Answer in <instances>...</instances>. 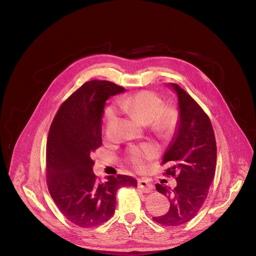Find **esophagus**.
<instances>
[{
    "mask_svg": "<svg viewBox=\"0 0 256 256\" xmlns=\"http://www.w3.org/2000/svg\"><path fill=\"white\" fill-rule=\"evenodd\" d=\"M138 186L146 194L151 192L153 190H154V185H153L148 179H145V178H141L138 180Z\"/></svg>",
    "mask_w": 256,
    "mask_h": 256,
    "instance_id": "esophagus-1",
    "label": "esophagus"
}]
</instances>
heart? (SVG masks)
Instances as JSON below:
<instances>
[{"label":"heart","instance_id":"heart-1","mask_svg":"<svg viewBox=\"0 0 256 256\" xmlns=\"http://www.w3.org/2000/svg\"><path fill=\"white\" fill-rule=\"evenodd\" d=\"M120 108L143 124H151L153 132L160 136L171 132L176 124V111L172 107H164L162 98L156 92L141 90L119 100ZM116 116L115 109L108 107L104 113V124L110 126ZM158 156V148L151 143L132 146L128 151V160L137 170L145 168L147 162Z\"/></svg>","mask_w":256,"mask_h":256}]
</instances>
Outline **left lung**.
I'll return each mask as SVG.
<instances>
[{
	"label": "left lung",
	"instance_id": "8db88e82",
	"mask_svg": "<svg viewBox=\"0 0 256 256\" xmlns=\"http://www.w3.org/2000/svg\"><path fill=\"white\" fill-rule=\"evenodd\" d=\"M171 88L178 96L179 120L162 164H170L164 174L176 177L177 185L174 190L156 185L171 204L164 215L153 220L162 226H178L192 220L207 198L215 174L217 147L209 116L178 84L171 83Z\"/></svg>",
	"mask_w": 256,
	"mask_h": 256
}]
</instances>
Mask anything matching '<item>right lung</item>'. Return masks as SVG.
Segmentation results:
<instances>
[{"label": "right lung", "mask_w": 256, "mask_h": 256, "mask_svg": "<svg viewBox=\"0 0 256 256\" xmlns=\"http://www.w3.org/2000/svg\"><path fill=\"white\" fill-rule=\"evenodd\" d=\"M124 88L106 80L85 82L60 105L46 144V182L51 198L72 224L90 228L110 219L116 192L137 187L126 175L102 182L92 172V153L102 145V116L106 100Z\"/></svg>", "instance_id": "1"}]
</instances>
